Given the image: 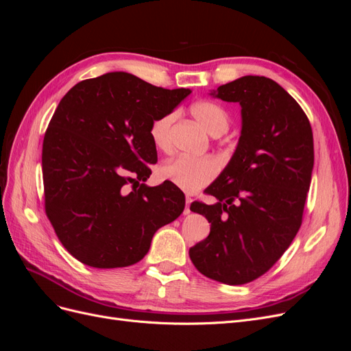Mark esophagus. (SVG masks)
I'll return each mask as SVG.
<instances>
[{
    "label": "esophagus",
    "instance_id": "obj_1",
    "mask_svg": "<svg viewBox=\"0 0 351 351\" xmlns=\"http://www.w3.org/2000/svg\"><path fill=\"white\" fill-rule=\"evenodd\" d=\"M190 204H192V197H186V208H184V212H183V214L184 215H189L190 214Z\"/></svg>",
    "mask_w": 351,
    "mask_h": 351
}]
</instances>
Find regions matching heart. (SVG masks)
Returning <instances> with one entry per match:
<instances>
[{"label":"heart","mask_w":351,"mask_h":351,"mask_svg":"<svg viewBox=\"0 0 351 351\" xmlns=\"http://www.w3.org/2000/svg\"><path fill=\"white\" fill-rule=\"evenodd\" d=\"M190 112L212 136L226 133L230 124L228 112L214 101H197ZM177 119L176 111L156 117L149 125V136L154 146L161 152L173 149V124ZM219 173V162L214 156H177L169 159L159 168V174L187 193H196L208 186Z\"/></svg>","instance_id":"1"}]
</instances>
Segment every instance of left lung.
Here are the masks:
<instances>
[{
  "instance_id": "obj_1",
  "label": "left lung",
  "mask_w": 351,
  "mask_h": 351,
  "mask_svg": "<svg viewBox=\"0 0 351 351\" xmlns=\"http://www.w3.org/2000/svg\"><path fill=\"white\" fill-rule=\"evenodd\" d=\"M212 95L241 105L243 127L230 164L208 187L217 204L190 205L210 232L189 256L205 277L240 285L268 272L302 226L313 134L300 105L272 79L244 76Z\"/></svg>"
}]
</instances>
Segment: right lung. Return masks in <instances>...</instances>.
Returning <instances> with one entry per match:
<instances>
[{"instance_id": "obj_1", "label": "right lung", "mask_w": 351, "mask_h": 351, "mask_svg": "<svg viewBox=\"0 0 351 351\" xmlns=\"http://www.w3.org/2000/svg\"><path fill=\"white\" fill-rule=\"evenodd\" d=\"M187 95L114 71L62 97L45 132L42 174L45 214L71 256L101 269L129 267L143 259L155 231L182 214L178 187L141 182L158 161L152 120Z\"/></svg>"}]
</instances>
